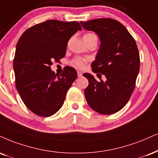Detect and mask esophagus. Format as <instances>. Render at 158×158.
Returning <instances> with one entry per match:
<instances>
[{
    "label": "esophagus",
    "mask_w": 158,
    "mask_h": 158,
    "mask_svg": "<svg viewBox=\"0 0 158 158\" xmlns=\"http://www.w3.org/2000/svg\"><path fill=\"white\" fill-rule=\"evenodd\" d=\"M77 75H78V77H82V73L80 71H78L77 72Z\"/></svg>",
    "instance_id": "obj_1"
}]
</instances>
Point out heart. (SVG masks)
Returning <instances> with one entry per match:
<instances>
[{"mask_svg":"<svg viewBox=\"0 0 158 158\" xmlns=\"http://www.w3.org/2000/svg\"><path fill=\"white\" fill-rule=\"evenodd\" d=\"M90 35H94V34H86L84 36H90ZM87 62V60L84 58L81 57H77L72 61V64L73 65L76 66L77 68H83L85 66V64Z\"/></svg>","mask_w":158,"mask_h":158,"instance_id":"obj_1","label":"heart"}]
</instances>
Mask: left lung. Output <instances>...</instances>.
<instances>
[{
    "label": "left lung",
    "mask_w": 158,
    "mask_h": 158,
    "mask_svg": "<svg viewBox=\"0 0 158 158\" xmlns=\"http://www.w3.org/2000/svg\"><path fill=\"white\" fill-rule=\"evenodd\" d=\"M80 23L99 37L100 48L91 67L93 72L106 77L105 81H98L90 73L83 74L89 81L85 98L98 113H117L128 102L139 73L140 56L135 41L124 26L113 19L98 18Z\"/></svg>",
    "instance_id": "1"
}]
</instances>
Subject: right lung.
Here are the masks:
<instances>
[{
	"label": "right lung",
	"mask_w": 158,
	"mask_h": 158,
	"mask_svg": "<svg viewBox=\"0 0 158 158\" xmlns=\"http://www.w3.org/2000/svg\"><path fill=\"white\" fill-rule=\"evenodd\" d=\"M81 30L78 22L50 20L28 28L19 39L13 62L15 86L25 105L36 115L51 116L63 105L77 71L66 66L56 76L51 65L64 57L69 39Z\"/></svg>",
	"instance_id": "add662e5"
}]
</instances>
